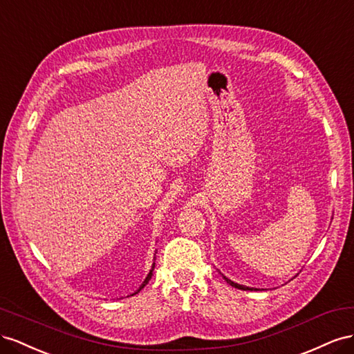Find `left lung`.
Here are the masks:
<instances>
[{
    "mask_svg": "<svg viewBox=\"0 0 354 354\" xmlns=\"http://www.w3.org/2000/svg\"><path fill=\"white\" fill-rule=\"evenodd\" d=\"M221 272V271H219ZM222 277H224L225 279V281H227V283L228 285H231V286H233V288H237V289H241V290H258V289H255V288H249V286H245V285H239V283H234V281L233 280H230L228 277H225L224 274H222Z\"/></svg>",
    "mask_w": 354,
    "mask_h": 354,
    "instance_id": "obj_1",
    "label": "left lung"
}]
</instances>
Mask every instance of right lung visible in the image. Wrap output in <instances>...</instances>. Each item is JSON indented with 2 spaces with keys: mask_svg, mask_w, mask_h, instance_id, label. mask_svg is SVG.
Here are the masks:
<instances>
[{
  "mask_svg": "<svg viewBox=\"0 0 354 354\" xmlns=\"http://www.w3.org/2000/svg\"><path fill=\"white\" fill-rule=\"evenodd\" d=\"M156 254H157V250H156ZM156 254H154V259H156ZM154 267H156V262H153V266H151V270H149V272H148V274H147L145 280L142 281V285L139 286V289L135 292V294H138V292H140V290H142V289L147 286V283H148V281L151 280V277H153V271H154ZM135 294H132V295H135Z\"/></svg>",
  "mask_w": 354,
  "mask_h": 354,
  "instance_id": "obj_1",
  "label": "right lung"
}]
</instances>
